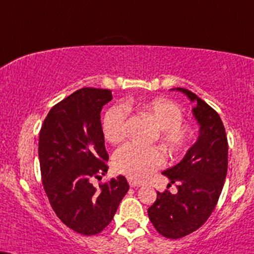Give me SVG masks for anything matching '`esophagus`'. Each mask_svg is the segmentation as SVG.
Here are the masks:
<instances>
[{
  "label": "esophagus",
  "instance_id": "34e87169",
  "mask_svg": "<svg viewBox=\"0 0 254 254\" xmlns=\"http://www.w3.org/2000/svg\"><path fill=\"white\" fill-rule=\"evenodd\" d=\"M127 182H129V185H130V186H132V188H139V186H142V185H143V183L134 181V179H132V178H129V179H127Z\"/></svg>",
  "mask_w": 254,
  "mask_h": 254
}]
</instances>
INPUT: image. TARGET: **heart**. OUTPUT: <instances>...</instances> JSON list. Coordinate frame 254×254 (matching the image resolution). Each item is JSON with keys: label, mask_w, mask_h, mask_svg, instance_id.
<instances>
[{"label": "heart", "mask_w": 254, "mask_h": 254, "mask_svg": "<svg viewBox=\"0 0 254 254\" xmlns=\"http://www.w3.org/2000/svg\"><path fill=\"white\" fill-rule=\"evenodd\" d=\"M143 110L160 129V139L172 152L182 151L190 139V129L182 123L183 112L178 105L165 98L144 104ZM129 110L124 104L109 109L103 120L104 136L110 143H120L127 136ZM114 168L118 173L132 179H143L153 170L164 165L165 157L155 146L127 143L114 153Z\"/></svg>", "instance_id": "1"}]
</instances>
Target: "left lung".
I'll return each mask as SVG.
<instances>
[{
  "mask_svg": "<svg viewBox=\"0 0 254 254\" xmlns=\"http://www.w3.org/2000/svg\"><path fill=\"white\" fill-rule=\"evenodd\" d=\"M188 96L195 107L192 114L198 124L197 142L181 162L163 172L178 192H157V200L147 208L157 232L178 239L198 230L208 219L218 203L227 173V138L218 112L184 88H173ZM170 185V184H169Z\"/></svg>",
  "mask_w": 254,
  "mask_h": 254,
  "instance_id": "obj_1",
  "label": "left lung"
}]
</instances>
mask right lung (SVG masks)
Here are the masks:
<instances>
[{"mask_svg": "<svg viewBox=\"0 0 254 254\" xmlns=\"http://www.w3.org/2000/svg\"><path fill=\"white\" fill-rule=\"evenodd\" d=\"M111 99L108 89L77 90L51 108L40 131L44 191L62 223L83 236L102 232L129 191L124 176L91 184L109 169L101 111Z\"/></svg>", "mask_w": 254, "mask_h": 254, "instance_id": "add662e5", "label": "right lung"}]
</instances>
